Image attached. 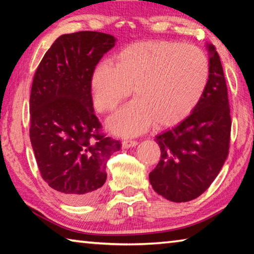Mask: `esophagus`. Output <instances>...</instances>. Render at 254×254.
Instances as JSON below:
<instances>
[{
  "mask_svg": "<svg viewBox=\"0 0 254 254\" xmlns=\"http://www.w3.org/2000/svg\"><path fill=\"white\" fill-rule=\"evenodd\" d=\"M136 144H137L136 141L126 140V141H123V142H122V147H123L124 149H128V148H133V147H135Z\"/></svg>",
  "mask_w": 254,
  "mask_h": 254,
  "instance_id": "esophagus-1",
  "label": "esophagus"
}]
</instances>
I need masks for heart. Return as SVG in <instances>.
Masks as SVG:
<instances>
[{"instance_id": "obj_1", "label": "heart", "mask_w": 254, "mask_h": 254, "mask_svg": "<svg viewBox=\"0 0 254 254\" xmlns=\"http://www.w3.org/2000/svg\"><path fill=\"white\" fill-rule=\"evenodd\" d=\"M203 50L173 41L136 42L104 62L91 77L95 107L112 111L131 94L135 100L107 120L114 134L134 136L154 122L158 127L179 123L194 110L208 81Z\"/></svg>"}]
</instances>
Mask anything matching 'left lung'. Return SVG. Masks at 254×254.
I'll list each match as a JSON object with an SVG mask.
<instances>
[{
  "instance_id": "obj_1",
  "label": "left lung",
  "mask_w": 254,
  "mask_h": 254,
  "mask_svg": "<svg viewBox=\"0 0 254 254\" xmlns=\"http://www.w3.org/2000/svg\"><path fill=\"white\" fill-rule=\"evenodd\" d=\"M208 51V81L189 117L156 136L160 161L149 180L157 194L175 203L197 198L220 174L229 154L231 117L220 56Z\"/></svg>"
}]
</instances>
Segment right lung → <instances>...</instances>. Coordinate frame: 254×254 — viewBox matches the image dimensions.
<instances>
[{
	"mask_svg": "<svg viewBox=\"0 0 254 254\" xmlns=\"http://www.w3.org/2000/svg\"><path fill=\"white\" fill-rule=\"evenodd\" d=\"M117 38L96 31L63 34L33 77L30 140L41 177L60 198L80 205L101 194L106 162L121 143L100 133L91 77Z\"/></svg>",
	"mask_w": 254,
	"mask_h": 254,
	"instance_id": "1",
	"label": "right lung"
}]
</instances>
